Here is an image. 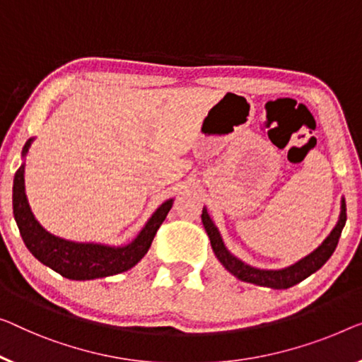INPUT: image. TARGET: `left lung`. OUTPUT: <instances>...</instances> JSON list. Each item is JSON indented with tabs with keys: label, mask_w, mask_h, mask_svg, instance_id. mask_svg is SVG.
<instances>
[{
	"label": "left lung",
	"mask_w": 362,
	"mask_h": 362,
	"mask_svg": "<svg viewBox=\"0 0 362 362\" xmlns=\"http://www.w3.org/2000/svg\"><path fill=\"white\" fill-rule=\"evenodd\" d=\"M202 221L204 230H206L209 240H211L214 255L218 257L221 265L228 269L230 274H234L235 278H239L240 281L245 283L265 286V288L272 289H288L291 286L304 281L307 276H310V274L315 273L317 269H320L325 265L328 258L333 255V252H335L338 245L339 235H341V230L344 228V223H346V203H344V198H341V211H339L337 226L314 252H310L309 255L300 258L299 262L293 263V265L279 269H263L247 265V263L242 262L240 258L233 255V253L228 250V247L224 245V240L219 234V229L216 228L213 219L209 218L206 208H203Z\"/></svg>",
	"instance_id": "obj_1"
}]
</instances>
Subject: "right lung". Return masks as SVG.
<instances>
[{"label": "right lung", "instance_id": "add662e5", "mask_svg": "<svg viewBox=\"0 0 362 362\" xmlns=\"http://www.w3.org/2000/svg\"><path fill=\"white\" fill-rule=\"evenodd\" d=\"M32 141L34 138L27 139L24 144L23 159L29 153ZM24 172L25 163L21 164L16 172L13 183V213L24 244L43 265L60 273L64 278L76 279V281L113 276V274L128 272L129 268L136 265L148 253L156 233L164 223L174 203V198L165 199L143 226L138 235L127 245L66 240L48 233L35 219L27 202Z\"/></svg>", "mask_w": 362, "mask_h": 362}]
</instances>
